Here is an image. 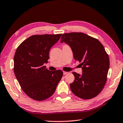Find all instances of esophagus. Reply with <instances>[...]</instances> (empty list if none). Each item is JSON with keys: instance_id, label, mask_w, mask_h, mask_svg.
Wrapping results in <instances>:
<instances>
[{"instance_id": "obj_1", "label": "esophagus", "mask_w": 123, "mask_h": 123, "mask_svg": "<svg viewBox=\"0 0 123 123\" xmlns=\"http://www.w3.org/2000/svg\"><path fill=\"white\" fill-rule=\"evenodd\" d=\"M67 73H68V72H63V75H66Z\"/></svg>"}]
</instances>
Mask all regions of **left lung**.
Here are the masks:
<instances>
[{
  "instance_id": "8db88e82",
  "label": "left lung",
  "mask_w": 123,
  "mask_h": 123,
  "mask_svg": "<svg viewBox=\"0 0 123 123\" xmlns=\"http://www.w3.org/2000/svg\"><path fill=\"white\" fill-rule=\"evenodd\" d=\"M63 42L70 47L75 60L81 62L82 74L73 73L75 79L70 84L73 93L83 99L96 97L105 86L110 67L109 56L103 44L81 32L63 34Z\"/></svg>"
}]
</instances>
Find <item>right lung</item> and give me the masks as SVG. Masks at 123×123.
Here are the masks:
<instances>
[{
    "label": "right lung",
    "instance_id": "obj_1",
    "mask_svg": "<svg viewBox=\"0 0 123 123\" xmlns=\"http://www.w3.org/2000/svg\"><path fill=\"white\" fill-rule=\"evenodd\" d=\"M62 34L33 35L17 49L14 73L23 91L31 98L44 100L51 97L63 75L61 70L50 71L44 66L50 49Z\"/></svg>",
    "mask_w": 123,
    "mask_h": 123
}]
</instances>
